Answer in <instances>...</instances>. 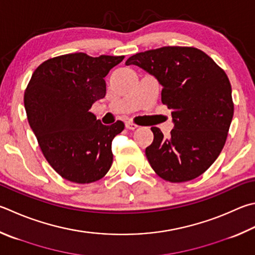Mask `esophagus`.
<instances>
[{
    "mask_svg": "<svg viewBox=\"0 0 255 255\" xmlns=\"http://www.w3.org/2000/svg\"><path fill=\"white\" fill-rule=\"evenodd\" d=\"M125 126H126L127 129H130V130H133V129H136L138 127L136 124H133L131 122H127L126 124H125Z\"/></svg>",
    "mask_w": 255,
    "mask_h": 255,
    "instance_id": "34e87169",
    "label": "esophagus"
}]
</instances>
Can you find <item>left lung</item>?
<instances>
[{
	"label": "left lung",
	"mask_w": 255,
	"mask_h": 255,
	"mask_svg": "<svg viewBox=\"0 0 255 255\" xmlns=\"http://www.w3.org/2000/svg\"><path fill=\"white\" fill-rule=\"evenodd\" d=\"M154 76L161 90V103L172 112L174 128L164 138L151 127L154 140L146 157L165 180L182 183L202 175L225 145L234 105L228 76L196 48L163 47L131 55L126 66Z\"/></svg>",
	"instance_id": "8db88e82"
}]
</instances>
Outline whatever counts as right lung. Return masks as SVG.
<instances>
[{"label": "right lung", "mask_w": 255, "mask_h": 255, "mask_svg": "<svg viewBox=\"0 0 255 255\" xmlns=\"http://www.w3.org/2000/svg\"><path fill=\"white\" fill-rule=\"evenodd\" d=\"M124 58L63 54L40 64L31 77L24 92L27 120L45 159L67 180L96 182L112 167V142L125 125L105 126L89 109L105 98V77Z\"/></svg>", "instance_id": "add662e5"}]
</instances>
